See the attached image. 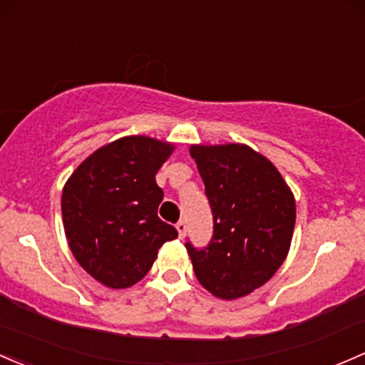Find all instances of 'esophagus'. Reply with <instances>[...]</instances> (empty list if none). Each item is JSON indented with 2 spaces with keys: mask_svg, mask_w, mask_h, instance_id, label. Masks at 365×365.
Listing matches in <instances>:
<instances>
[{
  "mask_svg": "<svg viewBox=\"0 0 365 365\" xmlns=\"http://www.w3.org/2000/svg\"><path fill=\"white\" fill-rule=\"evenodd\" d=\"M176 231H178L180 237L185 236V232H187V224H185V220H180L178 224H176Z\"/></svg>",
  "mask_w": 365,
  "mask_h": 365,
  "instance_id": "esophagus-1",
  "label": "esophagus"
}]
</instances>
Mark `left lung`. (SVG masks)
<instances>
[{
	"instance_id": "obj_1",
	"label": "left lung",
	"mask_w": 365,
	"mask_h": 365,
	"mask_svg": "<svg viewBox=\"0 0 365 365\" xmlns=\"http://www.w3.org/2000/svg\"><path fill=\"white\" fill-rule=\"evenodd\" d=\"M213 213L208 247L187 241L195 278L215 297H243L262 287L285 260L295 201L269 159L247 145H192Z\"/></svg>"
}]
</instances>
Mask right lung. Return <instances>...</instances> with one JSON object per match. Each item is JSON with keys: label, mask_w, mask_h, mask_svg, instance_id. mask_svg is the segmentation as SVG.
Returning <instances> with one entry per match:
<instances>
[{"label": "right lung", "mask_w": 365, "mask_h": 365, "mask_svg": "<svg viewBox=\"0 0 365 365\" xmlns=\"http://www.w3.org/2000/svg\"><path fill=\"white\" fill-rule=\"evenodd\" d=\"M175 147L125 136L98 148L68 178L61 210L80 266L110 289H128L150 271L178 231L157 217L164 192L155 175Z\"/></svg>", "instance_id": "add662e5"}]
</instances>
